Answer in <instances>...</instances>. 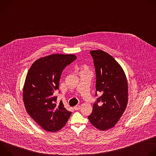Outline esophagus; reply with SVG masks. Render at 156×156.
I'll list each match as a JSON object with an SVG mask.
<instances>
[{"label": "esophagus", "mask_w": 156, "mask_h": 156, "mask_svg": "<svg viewBox=\"0 0 156 156\" xmlns=\"http://www.w3.org/2000/svg\"><path fill=\"white\" fill-rule=\"evenodd\" d=\"M73 108H74V109H75V110H79V109L80 108V105H75Z\"/></svg>", "instance_id": "1"}]
</instances>
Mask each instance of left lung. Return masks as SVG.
<instances>
[{
  "label": "left lung",
  "mask_w": 156,
  "mask_h": 156,
  "mask_svg": "<svg viewBox=\"0 0 156 156\" xmlns=\"http://www.w3.org/2000/svg\"><path fill=\"white\" fill-rule=\"evenodd\" d=\"M96 70L97 91L101 96L93 105L92 114L88 116L91 124L100 130L112 128L118 122L128 103V83L120 64L108 53L91 51ZM103 102L101 106L97 103Z\"/></svg>",
  "instance_id": "8db88e82"
}]
</instances>
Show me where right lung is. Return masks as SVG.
I'll return each instance as SVG.
<instances>
[{
  "mask_svg": "<svg viewBox=\"0 0 156 156\" xmlns=\"http://www.w3.org/2000/svg\"><path fill=\"white\" fill-rule=\"evenodd\" d=\"M76 58L73 54L41 57L32 64L27 73L23 93L24 104L27 113L44 130H60L72 114L62 101L57 104L54 92L58 90L62 71Z\"/></svg>",
  "mask_w": 156,
  "mask_h": 156,
  "instance_id": "add662e5",
  "label": "right lung"
}]
</instances>
